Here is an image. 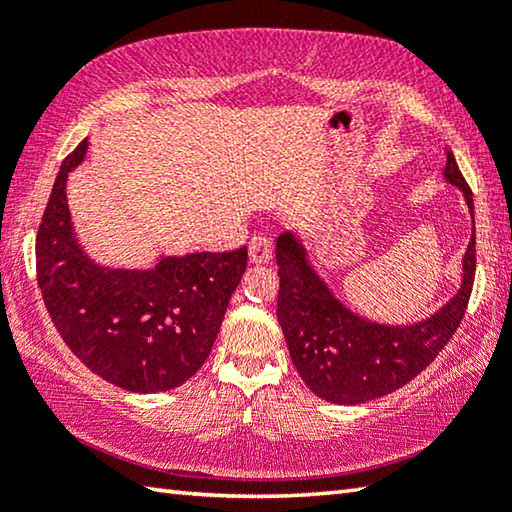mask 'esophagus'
Returning a JSON list of instances; mask_svg holds the SVG:
<instances>
[{"label":"esophagus","instance_id":"esophagus-1","mask_svg":"<svg viewBox=\"0 0 512 512\" xmlns=\"http://www.w3.org/2000/svg\"><path fill=\"white\" fill-rule=\"evenodd\" d=\"M273 248H271V239L266 237H253L248 241V259L250 264H266L271 262Z\"/></svg>","mask_w":512,"mask_h":512}]
</instances>
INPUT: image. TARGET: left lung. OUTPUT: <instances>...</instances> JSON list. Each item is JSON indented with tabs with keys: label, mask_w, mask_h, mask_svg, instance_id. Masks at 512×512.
<instances>
[{
	"label": "left lung",
	"mask_w": 512,
	"mask_h": 512,
	"mask_svg": "<svg viewBox=\"0 0 512 512\" xmlns=\"http://www.w3.org/2000/svg\"><path fill=\"white\" fill-rule=\"evenodd\" d=\"M443 176L461 189L472 216V237L461 264V287L418 323L388 325L352 311L318 273L300 235L287 230L277 237V323L298 375L320 400L363 404L397 391L436 359L461 325L476 268L474 203L454 153H447Z\"/></svg>",
	"instance_id": "left-lung-1"
}]
</instances>
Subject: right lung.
Returning a JSON list of instances; mask_svg holds the SVG:
<instances>
[{
    "mask_svg": "<svg viewBox=\"0 0 512 512\" xmlns=\"http://www.w3.org/2000/svg\"><path fill=\"white\" fill-rule=\"evenodd\" d=\"M88 140L60 164L36 239L38 284L56 329L76 357L133 393L171 391L210 357L248 250L158 255L149 268L94 259L74 230L67 178Z\"/></svg>",
    "mask_w": 512,
    "mask_h": 512,
    "instance_id": "1",
    "label": "right lung"
}]
</instances>
